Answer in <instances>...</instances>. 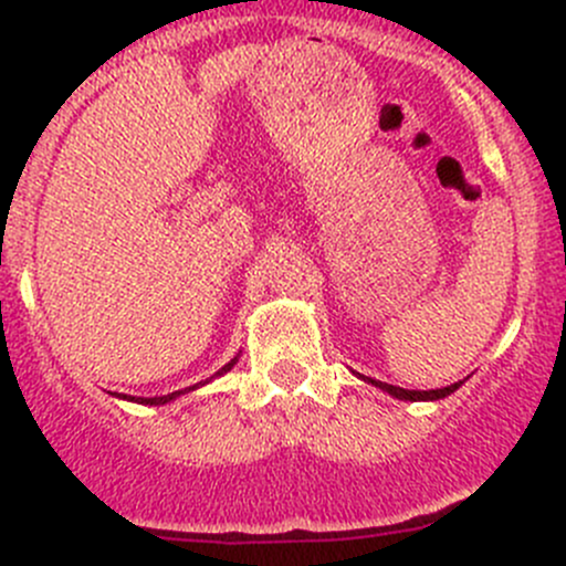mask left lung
Here are the masks:
<instances>
[{
    "instance_id": "obj_1",
    "label": "left lung",
    "mask_w": 566,
    "mask_h": 566,
    "mask_svg": "<svg viewBox=\"0 0 566 566\" xmlns=\"http://www.w3.org/2000/svg\"><path fill=\"white\" fill-rule=\"evenodd\" d=\"M373 384L380 386V389H384V391H389L391 397L410 399V402H419V399H441V397H447V394H452V391L460 389V384L447 386V389H432V391H408V389H399V386H391V384H380V380H373Z\"/></svg>"
}]
</instances>
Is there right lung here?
I'll use <instances>...</instances> for the list:
<instances>
[{
	"label": "right lung",
	"instance_id": "right-lung-1",
	"mask_svg": "<svg viewBox=\"0 0 566 566\" xmlns=\"http://www.w3.org/2000/svg\"><path fill=\"white\" fill-rule=\"evenodd\" d=\"M232 364H235V361L227 364V367L221 369V373H227V369H232ZM221 373H219V375H221ZM177 394H180V391H175V394H164V397H139V402H145V405H164V402H169V399H175Z\"/></svg>",
	"mask_w": 566,
	"mask_h": 566
}]
</instances>
